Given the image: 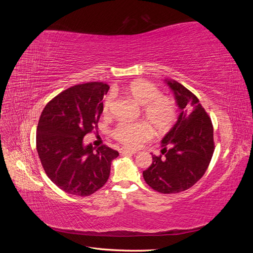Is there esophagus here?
Here are the masks:
<instances>
[{
  "instance_id": "esophagus-1",
  "label": "esophagus",
  "mask_w": 253,
  "mask_h": 253,
  "mask_svg": "<svg viewBox=\"0 0 253 253\" xmlns=\"http://www.w3.org/2000/svg\"><path fill=\"white\" fill-rule=\"evenodd\" d=\"M120 153H121V154H135L136 151L135 150H129V149H121Z\"/></svg>"
}]
</instances>
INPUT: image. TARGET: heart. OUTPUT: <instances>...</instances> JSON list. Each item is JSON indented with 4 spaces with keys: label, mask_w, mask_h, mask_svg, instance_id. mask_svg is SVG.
Here are the masks:
<instances>
[{
    "label": "heart",
    "mask_w": 253,
    "mask_h": 253,
    "mask_svg": "<svg viewBox=\"0 0 253 253\" xmlns=\"http://www.w3.org/2000/svg\"><path fill=\"white\" fill-rule=\"evenodd\" d=\"M124 91L143 106L142 116L157 133H165L172 127L177 115L176 105L171 99L163 97L154 84L144 80H136L124 87ZM114 99V93L105 97L103 101L105 115L111 114ZM148 125L147 122H120L113 129L112 135L120 143L135 148L152 136V128Z\"/></svg>",
    "instance_id": "heart-1"
}]
</instances>
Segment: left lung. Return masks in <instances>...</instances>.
<instances>
[{
	"label": "left lung",
	"mask_w": 253,
	"mask_h": 253,
	"mask_svg": "<svg viewBox=\"0 0 253 253\" xmlns=\"http://www.w3.org/2000/svg\"><path fill=\"white\" fill-rule=\"evenodd\" d=\"M180 114L162 140V154L143 171L145 182L157 192L178 193L200 180L214 152L213 126L197 97L182 84L166 80Z\"/></svg>",
	"instance_id": "8db88e82"
}]
</instances>
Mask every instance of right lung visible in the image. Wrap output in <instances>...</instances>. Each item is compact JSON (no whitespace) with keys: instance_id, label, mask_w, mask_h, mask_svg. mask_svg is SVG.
<instances>
[{"instance_id":"1","label":"right lung","mask_w":253,"mask_h":253,"mask_svg":"<svg viewBox=\"0 0 253 253\" xmlns=\"http://www.w3.org/2000/svg\"><path fill=\"white\" fill-rule=\"evenodd\" d=\"M110 86L88 82L63 90L45 106L37 127V151L48 178L68 194L88 196L108 181L119 153L108 145L83 144L98 127Z\"/></svg>"}]
</instances>
